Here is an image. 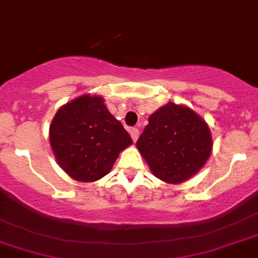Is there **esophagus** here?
I'll list each match as a JSON object with an SVG mask.
<instances>
[{"instance_id":"34e87169","label":"esophagus","mask_w":258,"mask_h":258,"mask_svg":"<svg viewBox=\"0 0 258 258\" xmlns=\"http://www.w3.org/2000/svg\"><path fill=\"white\" fill-rule=\"evenodd\" d=\"M130 135H131V138H133V140H134V143H135L136 140H138V138H139V130L131 128L130 130Z\"/></svg>"}]
</instances>
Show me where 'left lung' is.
<instances>
[{
  "label": "left lung",
  "mask_w": 258,
  "mask_h": 258,
  "mask_svg": "<svg viewBox=\"0 0 258 258\" xmlns=\"http://www.w3.org/2000/svg\"><path fill=\"white\" fill-rule=\"evenodd\" d=\"M136 147L155 176L180 184L204 167L213 142L209 125L198 112L168 102L150 115Z\"/></svg>",
  "instance_id": "left-lung-1"
}]
</instances>
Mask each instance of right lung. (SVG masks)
<instances>
[{
	"mask_svg": "<svg viewBox=\"0 0 258 258\" xmlns=\"http://www.w3.org/2000/svg\"><path fill=\"white\" fill-rule=\"evenodd\" d=\"M50 146L71 179L93 183L106 176L133 139L111 115L103 96L85 94L56 111L49 130Z\"/></svg>",
	"mask_w": 258,
	"mask_h": 258,
	"instance_id": "add662e5",
	"label": "right lung"
}]
</instances>
